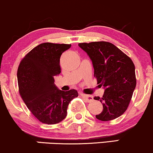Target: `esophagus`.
<instances>
[{
  "instance_id": "esophagus-1",
  "label": "esophagus",
  "mask_w": 153,
  "mask_h": 153,
  "mask_svg": "<svg viewBox=\"0 0 153 153\" xmlns=\"http://www.w3.org/2000/svg\"><path fill=\"white\" fill-rule=\"evenodd\" d=\"M82 97L84 98V99H86V101H87V102H91V101L94 100L93 97L90 95H82Z\"/></svg>"
}]
</instances>
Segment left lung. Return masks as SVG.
Masks as SVG:
<instances>
[{"instance_id": "obj_1", "label": "left lung", "mask_w": 153, "mask_h": 153, "mask_svg": "<svg viewBox=\"0 0 153 153\" xmlns=\"http://www.w3.org/2000/svg\"><path fill=\"white\" fill-rule=\"evenodd\" d=\"M92 62L97 84L103 86V97H95L103 105V111L96 115L102 121L114 120L127 110L136 86L135 65L131 58L112 43H79Z\"/></svg>"}]
</instances>
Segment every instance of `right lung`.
Here are the masks:
<instances>
[{"mask_svg":"<svg viewBox=\"0 0 153 153\" xmlns=\"http://www.w3.org/2000/svg\"><path fill=\"white\" fill-rule=\"evenodd\" d=\"M71 45L45 42L37 45L21 60L18 67L19 92L32 114L50 125L63 120L70 101L79 96L75 89L62 91L54 84L61 73L62 54Z\"/></svg>","mask_w":153,"mask_h":153,"instance_id":"obj_1","label":"right lung"}]
</instances>
